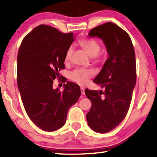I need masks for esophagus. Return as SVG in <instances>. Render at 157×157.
<instances>
[{"instance_id": "obj_1", "label": "esophagus", "mask_w": 157, "mask_h": 157, "mask_svg": "<svg viewBox=\"0 0 157 157\" xmlns=\"http://www.w3.org/2000/svg\"><path fill=\"white\" fill-rule=\"evenodd\" d=\"M80 90H81V93H82V95H84V94H85V91H84V89L83 88V87H81V88H80Z\"/></svg>"}]
</instances>
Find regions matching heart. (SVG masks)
I'll return each instance as SVG.
<instances>
[{"label":"heart","mask_w":157,"mask_h":157,"mask_svg":"<svg viewBox=\"0 0 157 157\" xmlns=\"http://www.w3.org/2000/svg\"><path fill=\"white\" fill-rule=\"evenodd\" d=\"M79 45L89 56L94 57L95 61H99L101 55L99 53L100 46L97 41L92 39H83L79 41ZM73 47H69L65 53V60L68 62L71 59L73 54ZM94 76V73L91 69L79 68L71 72L70 78L73 82L79 85L84 86L88 83L89 79Z\"/></svg>","instance_id":"1"}]
</instances>
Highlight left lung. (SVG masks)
Segmentation results:
<instances>
[{"label": "left lung", "mask_w": 157, "mask_h": 157, "mask_svg": "<svg viewBox=\"0 0 157 157\" xmlns=\"http://www.w3.org/2000/svg\"><path fill=\"white\" fill-rule=\"evenodd\" d=\"M89 35L102 39L109 57L94 80L105 91L85 90L92 104L86 120L95 132L107 133L121 124L128 112L136 82L135 51L129 34L113 23L93 28Z\"/></svg>", "instance_id": "obj_1"}]
</instances>
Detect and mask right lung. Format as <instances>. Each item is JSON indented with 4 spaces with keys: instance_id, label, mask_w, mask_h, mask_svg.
Listing matches in <instances>:
<instances>
[{
    "instance_id": "add662e5",
    "label": "right lung",
    "mask_w": 157,
    "mask_h": 157,
    "mask_svg": "<svg viewBox=\"0 0 157 157\" xmlns=\"http://www.w3.org/2000/svg\"><path fill=\"white\" fill-rule=\"evenodd\" d=\"M75 36L47 25L33 29L21 42L17 56V84L29 118L52 132L65 124L67 113L81 95L79 85L67 82L63 91L52 87L65 68V53ZM65 80L63 83H64Z\"/></svg>"
}]
</instances>
